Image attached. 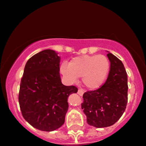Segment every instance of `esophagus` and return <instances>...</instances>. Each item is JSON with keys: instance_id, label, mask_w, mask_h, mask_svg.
I'll return each instance as SVG.
<instances>
[{"instance_id": "esophagus-1", "label": "esophagus", "mask_w": 146, "mask_h": 146, "mask_svg": "<svg viewBox=\"0 0 146 146\" xmlns=\"http://www.w3.org/2000/svg\"><path fill=\"white\" fill-rule=\"evenodd\" d=\"M84 92H85V91H84L82 89H79V90H78V94L80 95V96H82Z\"/></svg>"}]
</instances>
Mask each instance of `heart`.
<instances>
[{
    "instance_id": "1",
    "label": "heart",
    "mask_w": 146,
    "mask_h": 146,
    "mask_svg": "<svg viewBox=\"0 0 146 146\" xmlns=\"http://www.w3.org/2000/svg\"><path fill=\"white\" fill-rule=\"evenodd\" d=\"M110 67V61L105 55H83L73 58L68 66L62 64L61 72L73 82L82 77V82L87 88L96 90L105 83Z\"/></svg>"
}]
</instances>
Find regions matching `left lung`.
Segmentation results:
<instances>
[{"label": "left lung", "instance_id": "left-lung-1", "mask_svg": "<svg viewBox=\"0 0 146 146\" xmlns=\"http://www.w3.org/2000/svg\"><path fill=\"white\" fill-rule=\"evenodd\" d=\"M107 54L110 72L104 85L83 94L82 109L88 125L97 127H110L121 117L127 104V75L124 64L112 53Z\"/></svg>", "mask_w": 146, "mask_h": 146}]
</instances>
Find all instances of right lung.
Instances as JSON below:
<instances>
[{
    "mask_svg": "<svg viewBox=\"0 0 146 146\" xmlns=\"http://www.w3.org/2000/svg\"><path fill=\"white\" fill-rule=\"evenodd\" d=\"M60 57L52 50L36 54L27 61L21 78L19 103L23 117L32 127L52 131L64 125L69 95L75 86H65L59 74Z\"/></svg>",
    "mask_w": 146,
    "mask_h": 146,
    "instance_id": "right-lung-1",
    "label": "right lung"
}]
</instances>
